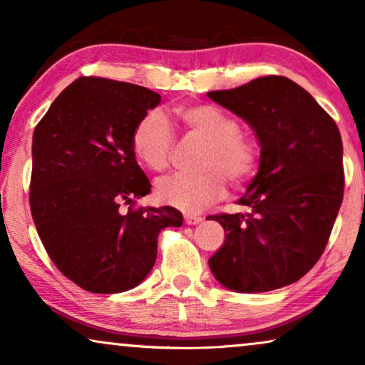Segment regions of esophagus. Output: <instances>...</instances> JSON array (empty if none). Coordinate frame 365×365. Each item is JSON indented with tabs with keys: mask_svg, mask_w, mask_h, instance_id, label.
Masks as SVG:
<instances>
[{
	"mask_svg": "<svg viewBox=\"0 0 365 365\" xmlns=\"http://www.w3.org/2000/svg\"><path fill=\"white\" fill-rule=\"evenodd\" d=\"M184 222H186L187 226H194V224L202 222V217H199V216H184Z\"/></svg>",
	"mask_w": 365,
	"mask_h": 365,
	"instance_id": "obj_1",
	"label": "esophagus"
}]
</instances>
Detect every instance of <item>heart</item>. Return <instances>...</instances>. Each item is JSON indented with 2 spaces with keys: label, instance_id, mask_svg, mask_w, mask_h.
I'll use <instances>...</instances> for the list:
<instances>
[{
  "label": "heart",
  "instance_id": "b5f03b06",
  "mask_svg": "<svg viewBox=\"0 0 365 365\" xmlns=\"http://www.w3.org/2000/svg\"><path fill=\"white\" fill-rule=\"evenodd\" d=\"M184 128L207 143L199 174H174L156 184L159 201L197 212L226 194V176L232 184H242L256 173L259 164L257 144L241 134L232 116L211 104H189L174 109ZM131 146L136 158L148 169L161 173L169 166L174 133L164 113L153 109L134 126Z\"/></svg>",
  "mask_w": 365,
  "mask_h": 365
}]
</instances>
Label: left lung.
<instances>
[{
  "label": "left lung",
  "instance_id": "left-lung-1",
  "mask_svg": "<svg viewBox=\"0 0 365 365\" xmlns=\"http://www.w3.org/2000/svg\"><path fill=\"white\" fill-rule=\"evenodd\" d=\"M207 96L242 118L261 144L259 171L239 199L247 212L216 214L226 232L209 259L214 277L236 292L296 282L327 246L344 196L342 139L306 89L262 76Z\"/></svg>",
  "mask_w": 365,
  "mask_h": 365
}]
</instances>
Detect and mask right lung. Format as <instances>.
<instances>
[{"mask_svg":"<svg viewBox=\"0 0 365 365\" xmlns=\"http://www.w3.org/2000/svg\"><path fill=\"white\" fill-rule=\"evenodd\" d=\"M161 94L138 84L78 78L54 99L33 133L29 206L48 256L69 281L94 294L136 287L158 256L171 206L133 209L151 182L131 146L139 119ZM121 202L131 203L118 212Z\"/></svg>","mask_w":365,"mask_h":365,"instance_id":"obj_1","label":"right lung"}]
</instances>
